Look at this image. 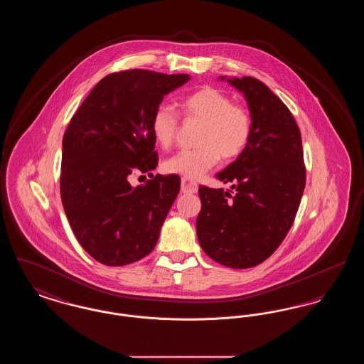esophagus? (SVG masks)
I'll return each mask as SVG.
<instances>
[{
	"mask_svg": "<svg viewBox=\"0 0 364 364\" xmlns=\"http://www.w3.org/2000/svg\"><path fill=\"white\" fill-rule=\"evenodd\" d=\"M181 191L184 193H195L198 191V183L191 180L190 177L181 178Z\"/></svg>",
	"mask_w": 364,
	"mask_h": 364,
	"instance_id": "34e87169",
	"label": "esophagus"
}]
</instances>
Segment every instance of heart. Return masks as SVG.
<instances>
[{
    "mask_svg": "<svg viewBox=\"0 0 364 364\" xmlns=\"http://www.w3.org/2000/svg\"><path fill=\"white\" fill-rule=\"evenodd\" d=\"M187 119L202 122L196 149H181L164 162L169 173L198 178L214 168L220 158L232 161L242 156L252 138L254 124L250 110L214 87H203L181 101ZM180 120L171 105H158L151 117V132L156 143L171 147Z\"/></svg>",
    "mask_w": 364,
    "mask_h": 364,
    "instance_id": "b5f03b06",
    "label": "heart"
}]
</instances>
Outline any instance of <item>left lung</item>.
<instances>
[{
  "instance_id": "obj_1",
  "label": "left lung",
  "mask_w": 364,
  "mask_h": 364,
  "mask_svg": "<svg viewBox=\"0 0 364 364\" xmlns=\"http://www.w3.org/2000/svg\"><path fill=\"white\" fill-rule=\"evenodd\" d=\"M226 80L244 94L254 131L242 156L217 174L235 192L199 187L196 233L211 259L248 269L267 259L288 235L306 187V166L300 129L287 105L255 77Z\"/></svg>"
}]
</instances>
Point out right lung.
<instances>
[{
	"instance_id": "right-lung-1",
	"label": "right lung",
	"mask_w": 364,
	"mask_h": 364,
	"mask_svg": "<svg viewBox=\"0 0 364 364\" xmlns=\"http://www.w3.org/2000/svg\"><path fill=\"white\" fill-rule=\"evenodd\" d=\"M188 80L184 73L114 72L70 119L63 138L61 200L77 242L102 264H129L156 247L180 177L151 173L134 189L127 176L156 169L153 113L164 95Z\"/></svg>"
}]
</instances>
